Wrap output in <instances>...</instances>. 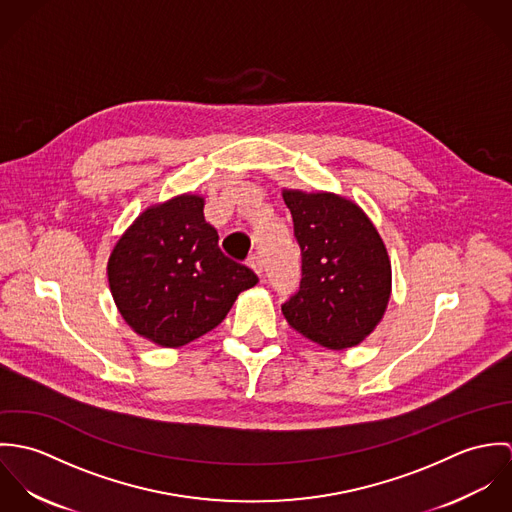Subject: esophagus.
<instances>
[{
    "mask_svg": "<svg viewBox=\"0 0 512 512\" xmlns=\"http://www.w3.org/2000/svg\"><path fill=\"white\" fill-rule=\"evenodd\" d=\"M260 278H262V260H260V256H256V254H252L250 258H248V262H246Z\"/></svg>",
    "mask_w": 512,
    "mask_h": 512,
    "instance_id": "1",
    "label": "esophagus"
}]
</instances>
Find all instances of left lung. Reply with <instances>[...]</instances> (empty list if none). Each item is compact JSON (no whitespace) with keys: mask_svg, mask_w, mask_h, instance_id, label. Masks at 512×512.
I'll list each match as a JSON object with an SVG mask.
<instances>
[{"mask_svg":"<svg viewBox=\"0 0 512 512\" xmlns=\"http://www.w3.org/2000/svg\"><path fill=\"white\" fill-rule=\"evenodd\" d=\"M282 197L301 248L299 290L282 313L297 333L321 347H357L376 329L390 299L386 246L351 199L299 189H284Z\"/></svg>","mask_w":512,"mask_h":512,"instance_id":"8db88e82","label":"left lung"}]
</instances>
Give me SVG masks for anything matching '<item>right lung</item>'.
Segmentation results:
<instances>
[{"mask_svg":"<svg viewBox=\"0 0 512 512\" xmlns=\"http://www.w3.org/2000/svg\"><path fill=\"white\" fill-rule=\"evenodd\" d=\"M205 197L183 193L147 207L108 258V284L124 321L147 341L177 349L213 331L258 276L226 258L205 220Z\"/></svg>","mask_w":512,"mask_h":512,"instance_id":"right-lung-1","label":"right lung"}]
</instances>
